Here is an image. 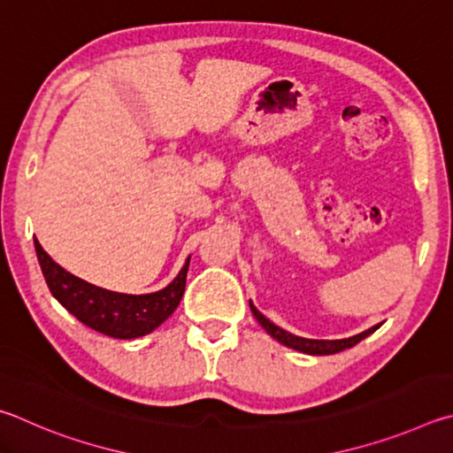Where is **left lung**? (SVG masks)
I'll return each mask as SVG.
<instances>
[{
	"label": "left lung",
	"instance_id": "1",
	"mask_svg": "<svg viewBox=\"0 0 453 453\" xmlns=\"http://www.w3.org/2000/svg\"><path fill=\"white\" fill-rule=\"evenodd\" d=\"M252 308V304H250ZM252 312H255L257 320L260 322V326H263L268 334H271L273 338L279 340L280 344L288 346V348H295V350L298 352H304V354H314V356H324V354H336V352H342L346 350V348H352L360 342V340H364L366 336H370L372 332H374L378 326H372L370 330L362 332V334H356L352 338H344V340H311V338H300V336H295L290 334V332L282 330L280 326H276L274 322H271L266 319L265 314H260L257 308H252Z\"/></svg>",
	"mask_w": 453,
	"mask_h": 453
}]
</instances>
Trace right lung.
<instances>
[{
  "label": "right lung",
  "instance_id": "1",
  "mask_svg": "<svg viewBox=\"0 0 453 453\" xmlns=\"http://www.w3.org/2000/svg\"><path fill=\"white\" fill-rule=\"evenodd\" d=\"M35 252L51 295L85 326L111 338L129 340L153 332L158 324H163L177 311L182 292H185L188 260L169 287L153 292V295L134 296L99 288L77 279L75 274L67 273L65 268L55 263L37 239Z\"/></svg>",
  "mask_w": 453,
  "mask_h": 453
}]
</instances>
